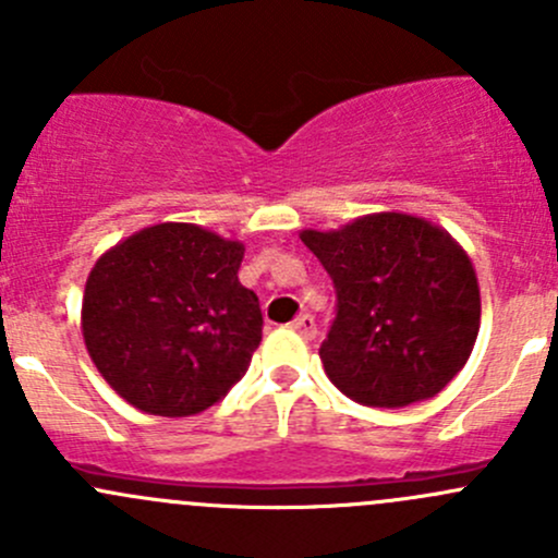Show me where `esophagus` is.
<instances>
[{
  "instance_id": "1",
  "label": "esophagus",
  "mask_w": 558,
  "mask_h": 558,
  "mask_svg": "<svg viewBox=\"0 0 558 558\" xmlns=\"http://www.w3.org/2000/svg\"><path fill=\"white\" fill-rule=\"evenodd\" d=\"M291 329H294L300 337H305V340H313V337L318 335V326H315L313 315H307V313L296 315V318L291 320Z\"/></svg>"
}]
</instances>
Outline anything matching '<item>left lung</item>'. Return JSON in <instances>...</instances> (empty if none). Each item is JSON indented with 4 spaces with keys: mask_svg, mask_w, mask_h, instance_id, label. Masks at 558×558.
I'll return each mask as SVG.
<instances>
[{
    "mask_svg": "<svg viewBox=\"0 0 558 558\" xmlns=\"http://www.w3.org/2000/svg\"><path fill=\"white\" fill-rule=\"evenodd\" d=\"M300 238L337 289V318L318 351L331 384L388 410L451 384L475 348L481 289L446 229L386 210Z\"/></svg>",
    "mask_w": 558,
    "mask_h": 558,
    "instance_id": "8db88e82",
    "label": "left lung"
}]
</instances>
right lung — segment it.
Masks as SVG:
<instances>
[{"label":"right lung","instance_id":"1","mask_svg":"<svg viewBox=\"0 0 558 558\" xmlns=\"http://www.w3.org/2000/svg\"><path fill=\"white\" fill-rule=\"evenodd\" d=\"M245 245L196 223H156L107 247L83 291L94 367L132 408L185 418L245 375L262 311L238 278Z\"/></svg>","mask_w":558,"mask_h":558}]
</instances>
